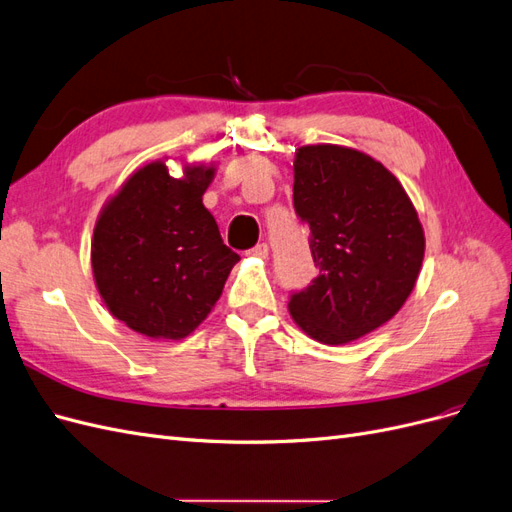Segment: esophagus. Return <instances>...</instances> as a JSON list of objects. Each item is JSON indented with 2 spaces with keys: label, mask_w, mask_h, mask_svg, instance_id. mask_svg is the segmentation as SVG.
Wrapping results in <instances>:
<instances>
[{
  "label": "esophagus",
  "mask_w": 512,
  "mask_h": 512,
  "mask_svg": "<svg viewBox=\"0 0 512 512\" xmlns=\"http://www.w3.org/2000/svg\"><path fill=\"white\" fill-rule=\"evenodd\" d=\"M250 256H256V258H269V245L267 243H258L256 247H252L250 252H247Z\"/></svg>",
  "instance_id": "obj_1"
}]
</instances>
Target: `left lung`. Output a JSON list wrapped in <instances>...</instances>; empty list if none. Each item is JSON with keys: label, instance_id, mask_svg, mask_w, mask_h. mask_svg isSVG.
Here are the masks:
<instances>
[{"label": "left lung", "instance_id": "8db88e82", "mask_svg": "<svg viewBox=\"0 0 512 512\" xmlns=\"http://www.w3.org/2000/svg\"><path fill=\"white\" fill-rule=\"evenodd\" d=\"M292 200L320 269L290 297L292 320L329 346L389 322L425 256V232L404 185L363 151L305 145L294 153Z\"/></svg>", "mask_w": 512, "mask_h": 512}]
</instances>
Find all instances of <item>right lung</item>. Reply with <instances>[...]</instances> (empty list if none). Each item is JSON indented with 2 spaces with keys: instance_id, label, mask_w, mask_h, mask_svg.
<instances>
[{
  "instance_id": "add662e5",
  "label": "right lung",
  "mask_w": 512,
  "mask_h": 512,
  "mask_svg": "<svg viewBox=\"0 0 512 512\" xmlns=\"http://www.w3.org/2000/svg\"><path fill=\"white\" fill-rule=\"evenodd\" d=\"M213 175V164H188L175 179L149 162L102 207L91 269L108 312L132 331L183 339L218 303L239 254L203 205Z\"/></svg>"
}]
</instances>
